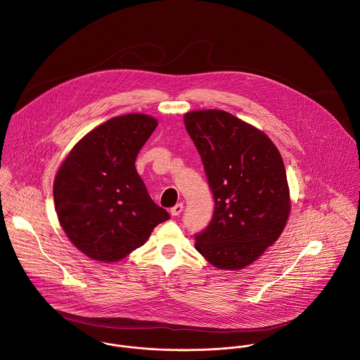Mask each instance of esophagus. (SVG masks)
<instances>
[{"label": "esophagus", "mask_w": 360, "mask_h": 360, "mask_svg": "<svg viewBox=\"0 0 360 360\" xmlns=\"http://www.w3.org/2000/svg\"><path fill=\"white\" fill-rule=\"evenodd\" d=\"M182 210H184V204H182V202H178L175 207H172V208L169 210V212H171L172 217H178V215L182 212Z\"/></svg>", "instance_id": "1"}]
</instances>
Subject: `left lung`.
Instances as JSON below:
<instances>
[{
	"mask_svg": "<svg viewBox=\"0 0 360 360\" xmlns=\"http://www.w3.org/2000/svg\"><path fill=\"white\" fill-rule=\"evenodd\" d=\"M184 120L215 200L195 249L218 269H244L277 241L289 218L282 158L263 131L229 112H188Z\"/></svg>",
	"mask_w": 360,
	"mask_h": 360,
	"instance_id": "left-lung-1",
	"label": "left lung"
}]
</instances>
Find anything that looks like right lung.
I'll return each mask as SVG.
<instances>
[{
    "label": "right lung",
    "instance_id": "obj_1",
    "mask_svg": "<svg viewBox=\"0 0 360 360\" xmlns=\"http://www.w3.org/2000/svg\"><path fill=\"white\" fill-rule=\"evenodd\" d=\"M158 127L143 113L112 117L68 153L53 184L57 218L71 243L105 263L126 257L169 219L136 169L139 149Z\"/></svg>",
    "mask_w": 360,
    "mask_h": 360
}]
</instances>
